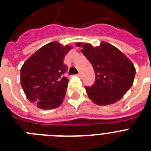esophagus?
<instances>
[{
    "instance_id": "esophagus-1",
    "label": "esophagus",
    "mask_w": 151,
    "mask_h": 151,
    "mask_svg": "<svg viewBox=\"0 0 151 151\" xmlns=\"http://www.w3.org/2000/svg\"><path fill=\"white\" fill-rule=\"evenodd\" d=\"M77 76H78V77H79V78H82V73H79L78 75H77Z\"/></svg>"
}]
</instances>
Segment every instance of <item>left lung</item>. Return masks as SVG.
I'll return each mask as SVG.
<instances>
[{
  "label": "left lung",
  "mask_w": 151,
  "mask_h": 151,
  "mask_svg": "<svg viewBox=\"0 0 151 151\" xmlns=\"http://www.w3.org/2000/svg\"><path fill=\"white\" fill-rule=\"evenodd\" d=\"M93 66L95 82L86 86L91 101L99 105H111L119 101L134 82L135 68L133 63L115 46L106 42L93 47L89 43H76Z\"/></svg>",
  "instance_id": "8db88e82"
}]
</instances>
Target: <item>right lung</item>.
Wrapping results in <instances>:
<instances>
[{
	"label": "right lung",
	"instance_id": "add662e5",
	"mask_svg": "<svg viewBox=\"0 0 151 151\" xmlns=\"http://www.w3.org/2000/svg\"><path fill=\"white\" fill-rule=\"evenodd\" d=\"M72 49L58 42L45 45L28 59L20 69V84L29 101L42 109H56L63 103L69 79L63 63Z\"/></svg>",
	"mask_w": 151,
	"mask_h": 151
}]
</instances>
